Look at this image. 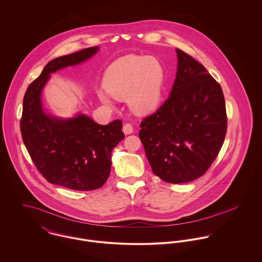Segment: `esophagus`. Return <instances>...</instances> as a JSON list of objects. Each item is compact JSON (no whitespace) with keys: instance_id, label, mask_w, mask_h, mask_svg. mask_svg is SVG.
Returning a JSON list of instances; mask_svg holds the SVG:
<instances>
[{"instance_id":"esophagus-1","label":"esophagus","mask_w":262,"mask_h":262,"mask_svg":"<svg viewBox=\"0 0 262 262\" xmlns=\"http://www.w3.org/2000/svg\"><path fill=\"white\" fill-rule=\"evenodd\" d=\"M123 132H124L126 135L132 134V133L134 132L132 125H131V124H128V123H127V124H125V125L123 126Z\"/></svg>"}]
</instances>
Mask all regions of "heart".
<instances>
[{"label": "heart", "mask_w": 262, "mask_h": 262, "mask_svg": "<svg viewBox=\"0 0 262 262\" xmlns=\"http://www.w3.org/2000/svg\"><path fill=\"white\" fill-rule=\"evenodd\" d=\"M164 74L153 57L128 55L117 60L105 75L104 90L98 92L100 100L111 105L110 96L127 99L129 108L137 115L156 111L161 103Z\"/></svg>", "instance_id": "b5f03b06"}]
</instances>
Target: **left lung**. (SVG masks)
I'll list each match as a JSON object with an SVG mask.
<instances>
[{"mask_svg": "<svg viewBox=\"0 0 262 262\" xmlns=\"http://www.w3.org/2000/svg\"><path fill=\"white\" fill-rule=\"evenodd\" d=\"M178 72L169 98L140 124L139 137L152 171L169 184L202 177L227 132L221 85L204 66L177 49Z\"/></svg>", "mask_w": 262, "mask_h": 262, "instance_id": "obj_1", "label": "left lung"}]
</instances>
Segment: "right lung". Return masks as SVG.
I'll list each match as a JSON object with an SVG mask.
<instances>
[{
  "label": "right lung",
  "mask_w": 262,
  "mask_h": 262,
  "mask_svg": "<svg viewBox=\"0 0 262 262\" xmlns=\"http://www.w3.org/2000/svg\"><path fill=\"white\" fill-rule=\"evenodd\" d=\"M98 50L90 47L49 61L23 100L20 128L31 159L50 184L75 190L97 189L107 182L113 148L125 137L122 121L100 125L83 114L70 119L50 116L43 109L41 94L50 74L79 64Z\"/></svg>",
  "instance_id": "right-lung-1"
}]
</instances>
